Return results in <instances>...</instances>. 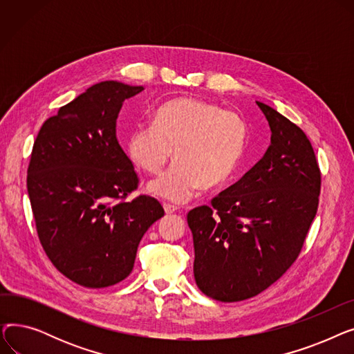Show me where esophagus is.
Listing matches in <instances>:
<instances>
[{"instance_id": "1", "label": "esophagus", "mask_w": 354, "mask_h": 354, "mask_svg": "<svg viewBox=\"0 0 354 354\" xmlns=\"http://www.w3.org/2000/svg\"><path fill=\"white\" fill-rule=\"evenodd\" d=\"M163 209L166 214H174L178 208L175 205H171V203H163Z\"/></svg>"}]
</instances>
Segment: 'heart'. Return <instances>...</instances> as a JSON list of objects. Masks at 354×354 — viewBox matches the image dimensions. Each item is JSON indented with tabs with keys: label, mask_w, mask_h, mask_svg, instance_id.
Masks as SVG:
<instances>
[{
	"label": "heart",
	"mask_w": 354,
	"mask_h": 354,
	"mask_svg": "<svg viewBox=\"0 0 354 354\" xmlns=\"http://www.w3.org/2000/svg\"><path fill=\"white\" fill-rule=\"evenodd\" d=\"M248 135L245 119L216 103L179 97L162 104L153 124L139 123L130 130L126 152L138 167L159 174L174 158L169 171L149 183L155 196L187 202L205 187L225 183L244 155Z\"/></svg>",
	"instance_id": "1"
}]
</instances>
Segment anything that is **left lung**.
<instances>
[{
  "label": "left lung",
  "mask_w": 354,
  "mask_h": 354,
  "mask_svg": "<svg viewBox=\"0 0 354 354\" xmlns=\"http://www.w3.org/2000/svg\"><path fill=\"white\" fill-rule=\"evenodd\" d=\"M257 104L271 129L266 155L211 207L188 212L196 286L224 303L274 284L300 255L319 208L322 172L308 138L272 107Z\"/></svg>",
  "instance_id": "8db88e82"
}]
</instances>
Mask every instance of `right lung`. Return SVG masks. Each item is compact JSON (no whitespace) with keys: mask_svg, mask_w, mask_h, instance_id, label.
Listing matches in <instances>:
<instances>
[{"mask_svg":"<svg viewBox=\"0 0 354 354\" xmlns=\"http://www.w3.org/2000/svg\"><path fill=\"white\" fill-rule=\"evenodd\" d=\"M143 90L102 82L48 118L32 146L27 189L43 250L53 266L87 288L115 286L132 272L138 245L160 203L140 195L133 163L116 138L126 99Z\"/></svg>","mask_w":354,"mask_h":354,"instance_id":"add662e5","label":"right lung"}]
</instances>
